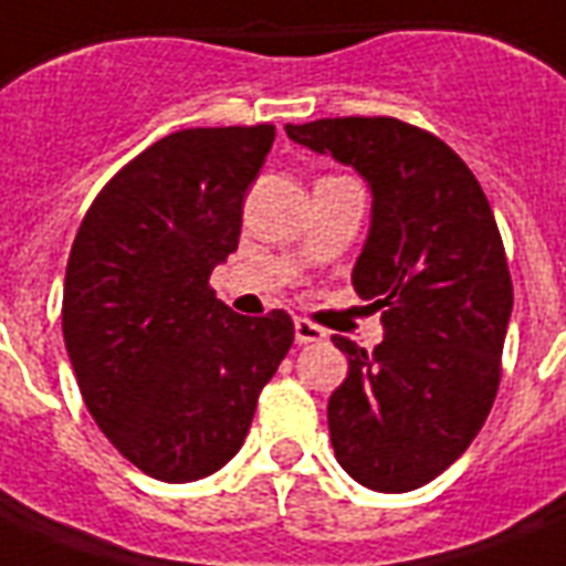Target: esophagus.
<instances>
[{"label": "esophagus", "mask_w": 566, "mask_h": 566, "mask_svg": "<svg viewBox=\"0 0 566 566\" xmlns=\"http://www.w3.org/2000/svg\"><path fill=\"white\" fill-rule=\"evenodd\" d=\"M293 328H296V344H300V346L319 344V340H326V328H319L317 323H311V319H305V317H296Z\"/></svg>", "instance_id": "esophagus-1"}]
</instances>
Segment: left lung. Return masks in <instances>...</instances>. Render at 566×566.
Returning a JSON list of instances; mask_svg holds the SVG:
<instances>
[{
    "label": "left lung",
    "mask_w": 566,
    "mask_h": 566,
    "mask_svg": "<svg viewBox=\"0 0 566 566\" xmlns=\"http://www.w3.org/2000/svg\"><path fill=\"white\" fill-rule=\"evenodd\" d=\"M287 137L370 181L353 284L381 311L385 340L367 353L332 337L349 376L328 399V431L355 482L413 491L473 443L500 390L514 287L491 202L440 137L402 119H314Z\"/></svg>",
    "instance_id": "8db88e82"
}]
</instances>
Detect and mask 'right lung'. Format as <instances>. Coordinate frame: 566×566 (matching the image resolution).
Here are the masks:
<instances>
[{
  "label": "right lung",
  "instance_id": "1",
  "mask_svg": "<svg viewBox=\"0 0 566 566\" xmlns=\"http://www.w3.org/2000/svg\"><path fill=\"white\" fill-rule=\"evenodd\" d=\"M273 140L270 123L161 137L96 193L70 249L61 319L84 405L161 482L234 458L293 344L284 311L240 317L208 284Z\"/></svg>",
  "mask_w": 566,
  "mask_h": 566
}]
</instances>
